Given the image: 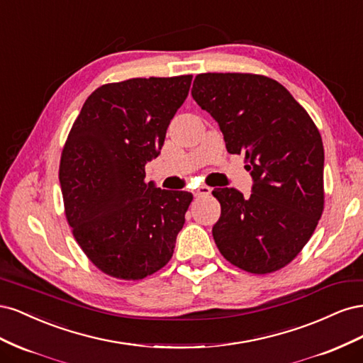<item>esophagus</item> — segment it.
I'll list each match as a JSON object with an SVG mask.
<instances>
[{"mask_svg":"<svg viewBox=\"0 0 363 363\" xmlns=\"http://www.w3.org/2000/svg\"><path fill=\"white\" fill-rule=\"evenodd\" d=\"M211 192H212V189L208 188V186H201V188H199L194 192V195H195V199H203V196L211 195Z\"/></svg>","mask_w":363,"mask_h":363,"instance_id":"1","label":"esophagus"}]
</instances>
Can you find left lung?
Segmentation results:
<instances>
[{"mask_svg": "<svg viewBox=\"0 0 363 363\" xmlns=\"http://www.w3.org/2000/svg\"><path fill=\"white\" fill-rule=\"evenodd\" d=\"M191 92L219 124L230 155L245 156L255 180L247 199L233 188L212 192L221 204L212 230L219 252L251 274L284 268L324 211L320 130L286 87L265 75L199 74Z\"/></svg>", "mask_w": 363, "mask_h": 363, "instance_id": "obj_1", "label": "left lung"}]
</instances>
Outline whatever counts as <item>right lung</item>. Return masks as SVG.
<instances>
[{
    "label": "right lung",
    "mask_w": 363,
    "mask_h": 363,
    "mask_svg": "<svg viewBox=\"0 0 363 363\" xmlns=\"http://www.w3.org/2000/svg\"><path fill=\"white\" fill-rule=\"evenodd\" d=\"M192 75L107 83L84 101L62 151L59 180L74 239L94 265L140 280L171 260L192 194L147 183Z\"/></svg>",
    "instance_id": "right-lung-1"
}]
</instances>
